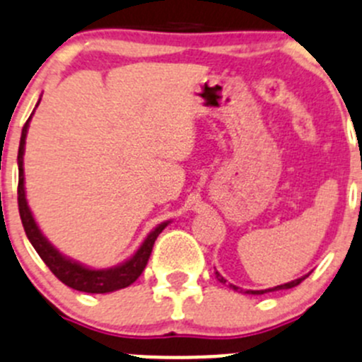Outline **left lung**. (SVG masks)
Wrapping results in <instances>:
<instances>
[{"label": "left lung", "mask_w": 362, "mask_h": 362, "mask_svg": "<svg viewBox=\"0 0 362 362\" xmlns=\"http://www.w3.org/2000/svg\"><path fill=\"white\" fill-rule=\"evenodd\" d=\"M216 278H217V281L219 283H223V285H226V279L223 278V276L219 274V272H217L216 270ZM308 276H303V278H299V279H293V281H290V283H285V285H279V286H274V288H267V290H245L244 293H251V296H262V293H267V292H276V290H288V288H293V286H297L299 285V283H303L304 279H306ZM228 285H230V288H233V290H238V286H235V285H231V283H228ZM242 292V290H240Z\"/></svg>", "instance_id": "1"}]
</instances>
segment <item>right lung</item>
<instances>
[{"label":"right lung","instance_id":"add662e5","mask_svg":"<svg viewBox=\"0 0 362 362\" xmlns=\"http://www.w3.org/2000/svg\"><path fill=\"white\" fill-rule=\"evenodd\" d=\"M38 104H40V100H38ZM30 120L31 117L28 118V122L23 127V134H21V143H19V153H17V164H19L17 203H19L21 221H23V226H24V231H26L28 240L31 242V245H33L35 251L38 252V256L44 259L45 265L51 269L52 274H54L59 281L65 283L66 286H70V288L79 290V292H86V293H110V292H115V290H120V288H125V286L132 285V283L141 276L143 270H145L150 255H152L153 244H156L160 231L170 224V221L160 223L159 226L153 228V230L148 233V237L143 240V244L139 245V249L131 256V258L125 259V262L120 263V265L111 267V269H90V267H84L81 265V263L63 256L62 252H59L58 249H56L54 245H52L51 242L42 235L40 228H38L37 223H35L33 214H31L30 206H28V202H26L23 164H24V145H26V134H28V127H30Z\"/></svg>","mask_w":362,"mask_h":362}]
</instances>
